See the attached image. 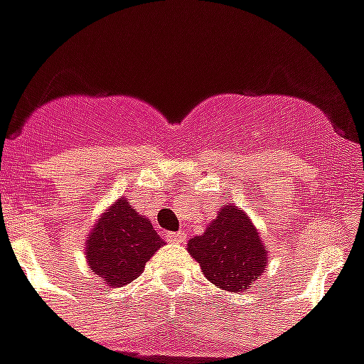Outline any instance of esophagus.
Segmentation results:
<instances>
[{
	"label": "esophagus",
	"mask_w": 364,
	"mask_h": 364,
	"mask_svg": "<svg viewBox=\"0 0 364 364\" xmlns=\"http://www.w3.org/2000/svg\"><path fill=\"white\" fill-rule=\"evenodd\" d=\"M185 232H167L166 240L167 242H173V244H183L185 242Z\"/></svg>",
	"instance_id": "esophagus-1"
}]
</instances>
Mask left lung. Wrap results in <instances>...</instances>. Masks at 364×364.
Masks as SVG:
<instances>
[{
  "label": "left lung",
  "instance_id": "obj_1",
  "mask_svg": "<svg viewBox=\"0 0 364 364\" xmlns=\"http://www.w3.org/2000/svg\"><path fill=\"white\" fill-rule=\"evenodd\" d=\"M187 250L200 263L206 279L230 292L247 289L267 265V252L257 230L234 206L220 208L203 236L191 237Z\"/></svg>",
  "mask_w": 364,
  "mask_h": 364
}]
</instances>
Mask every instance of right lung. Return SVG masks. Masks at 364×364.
Wrapping results in <instances>:
<instances>
[{"mask_svg":"<svg viewBox=\"0 0 364 364\" xmlns=\"http://www.w3.org/2000/svg\"><path fill=\"white\" fill-rule=\"evenodd\" d=\"M164 242L151 222L136 213L124 198L101 216L85 245L91 271L109 287H122L140 277Z\"/></svg>","mask_w":364,"mask_h":364,"instance_id":"obj_1","label":"right lung"}]
</instances>
